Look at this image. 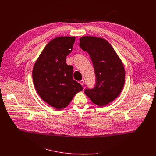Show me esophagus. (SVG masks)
Instances as JSON below:
<instances>
[{
	"instance_id": "esophagus-1",
	"label": "esophagus",
	"mask_w": 156,
	"mask_h": 156,
	"mask_svg": "<svg viewBox=\"0 0 156 156\" xmlns=\"http://www.w3.org/2000/svg\"><path fill=\"white\" fill-rule=\"evenodd\" d=\"M80 83L82 86H83V85H84V80H81L80 81Z\"/></svg>"
}]
</instances>
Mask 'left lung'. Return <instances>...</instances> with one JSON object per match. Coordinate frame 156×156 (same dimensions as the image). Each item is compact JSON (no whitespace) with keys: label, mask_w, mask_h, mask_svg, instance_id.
I'll use <instances>...</instances> for the list:
<instances>
[{"label":"left lung","mask_w":156,"mask_h":156,"mask_svg":"<svg viewBox=\"0 0 156 156\" xmlns=\"http://www.w3.org/2000/svg\"><path fill=\"white\" fill-rule=\"evenodd\" d=\"M80 46L90 55L96 78L94 87H87L84 93L94 104L104 106L115 100L123 90L125 78L123 63L104 39L81 37Z\"/></svg>","instance_id":"1"}]
</instances>
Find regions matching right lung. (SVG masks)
Returning <instances> with one entry per match:
<instances>
[{
  "label": "right lung",
  "instance_id": "obj_1",
  "mask_svg": "<svg viewBox=\"0 0 156 156\" xmlns=\"http://www.w3.org/2000/svg\"><path fill=\"white\" fill-rule=\"evenodd\" d=\"M75 37L62 36L51 40L36 61L33 80L41 99L51 106L61 110L67 106L74 96L83 90L82 86L73 80L72 65L66 63V57L72 51Z\"/></svg>",
  "mask_w": 156,
  "mask_h": 156
}]
</instances>
